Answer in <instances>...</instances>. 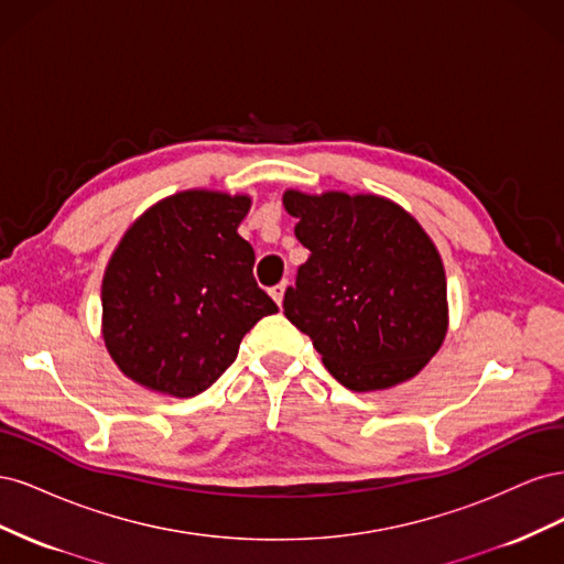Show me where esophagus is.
Instances as JSON below:
<instances>
[{"mask_svg": "<svg viewBox=\"0 0 564 564\" xmlns=\"http://www.w3.org/2000/svg\"><path fill=\"white\" fill-rule=\"evenodd\" d=\"M284 292H286V282H280V284H275V286H270V296H272V301H275L278 305H282Z\"/></svg>", "mask_w": 564, "mask_h": 564, "instance_id": "1", "label": "esophagus"}]
</instances>
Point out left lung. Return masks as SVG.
Here are the masks:
<instances>
[{
	"label": "left lung",
	"instance_id": "left-lung-1",
	"mask_svg": "<svg viewBox=\"0 0 564 564\" xmlns=\"http://www.w3.org/2000/svg\"><path fill=\"white\" fill-rule=\"evenodd\" d=\"M311 251L284 315L308 334L332 377L355 392L404 383L447 336V278L433 240L379 195L286 191Z\"/></svg>",
	"mask_w": 564,
	"mask_h": 564
}]
</instances>
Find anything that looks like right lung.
Listing matches in <instances>:
<instances>
[{"instance_id":"add662e5","label":"right lung","mask_w":564,"mask_h":564,"mask_svg":"<svg viewBox=\"0 0 564 564\" xmlns=\"http://www.w3.org/2000/svg\"><path fill=\"white\" fill-rule=\"evenodd\" d=\"M251 197L183 191L133 220L110 256L100 303L119 371L148 390L193 398L218 381L245 334L278 305L253 280L240 237Z\"/></svg>"}]
</instances>
